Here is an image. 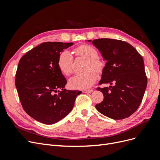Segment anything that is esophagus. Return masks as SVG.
Wrapping results in <instances>:
<instances>
[{
  "label": "esophagus",
  "mask_w": 160,
  "mask_h": 160,
  "mask_svg": "<svg viewBox=\"0 0 160 160\" xmlns=\"http://www.w3.org/2000/svg\"><path fill=\"white\" fill-rule=\"evenodd\" d=\"M93 91V89H87V90H83V92L85 93H91Z\"/></svg>",
  "instance_id": "obj_1"
}]
</instances>
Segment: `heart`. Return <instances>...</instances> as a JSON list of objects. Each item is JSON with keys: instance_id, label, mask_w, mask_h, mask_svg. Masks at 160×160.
Listing matches in <instances>:
<instances>
[{"instance_id": "b5f03b06", "label": "heart", "mask_w": 160, "mask_h": 160, "mask_svg": "<svg viewBox=\"0 0 160 160\" xmlns=\"http://www.w3.org/2000/svg\"><path fill=\"white\" fill-rule=\"evenodd\" d=\"M77 57L87 59L85 72L77 73L69 79V85L76 89H86L93 85L97 79V73L104 68V62L98 57L99 53L95 47L89 45H81L74 49ZM57 65L62 74L68 76L73 71V57L68 51H63L59 56Z\"/></svg>"}]
</instances>
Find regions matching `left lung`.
<instances>
[{
    "label": "left lung",
    "mask_w": 160,
    "mask_h": 160,
    "mask_svg": "<svg viewBox=\"0 0 160 160\" xmlns=\"http://www.w3.org/2000/svg\"><path fill=\"white\" fill-rule=\"evenodd\" d=\"M92 43L107 61L99 84L112 85L97 88L104 98L95 108L111 119L128 118L138 109L147 87L143 57L125 41L104 38L95 39Z\"/></svg>",
    "instance_id": "8db88e82"
}]
</instances>
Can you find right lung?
<instances>
[{
    "mask_svg": "<svg viewBox=\"0 0 160 160\" xmlns=\"http://www.w3.org/2000/svg\"><path fill=\"white\" fill-rule=\"evenodd\" d=\"M72 45L42 42L19 61L15 75L19 99L25 112L41 123L53 124L64 118L81 93L64 89L67 80L57 65L61 52Z\"/></svg>",
    "mask_w": 160,
    "mask_h": 160,
    "instance_id": "add662e5",
    "label": "right lung"
}]
</instances>
